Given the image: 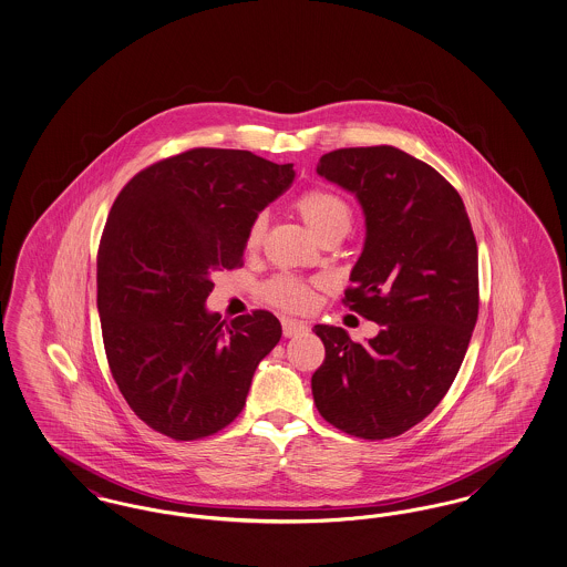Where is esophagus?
Returning <instances> with one entry per match:
<instances>
[{
	"label": "esophagus",
	"instance_id": "34e87169",
	"mask_svg": "<svg viewBox=\"0 0 567 567\" xmlns=\"http://www.w3.org/2000/svg\"><path fill=\"white\" fill-rule=\"evenodd\" d=\"M282 333H285L287 338L303 336V333H308V324L301 323V321H297V319L285 317V319H282Z\"/></svg>",
	"mask_w": 567,
	"mask_h": 567
}]
</instances>
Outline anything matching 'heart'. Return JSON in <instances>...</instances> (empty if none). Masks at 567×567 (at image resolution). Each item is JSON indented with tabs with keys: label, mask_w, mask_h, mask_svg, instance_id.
<instances>
[{
	"label": "heart",
	"mask_w": 567,
	"mask_h": 567,
	"mask_svg": "<svg viewBox=\"0 0 567 567\" xmlns=\"http://www.w3.org/2000/svg\"><path fill=\"white\" fill-rule=\"evenodd\" d=\"M297 215L306 223L317 240L329 234H342L351 229V208L349 204L327 189H310L296 199ZM266 234V215H257L246 231V246L255 248ZM266 299L285 310H306L312 301V289L293 276H276L264 287Z\"/></svg>",
	"instance_id": "b5f03b06"
}]
</instances>
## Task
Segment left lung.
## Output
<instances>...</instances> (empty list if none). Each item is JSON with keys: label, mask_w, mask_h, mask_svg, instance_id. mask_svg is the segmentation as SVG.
I'll list each match as a JSON object with an SVG mask.
<instances>
[{"label": "left lung", "mask_w": 567, "mask_h": 567, "mask_svg": "<svg viewBox=\"0 0 567 567\" xmlns=\"http://www.w3.org/2000/svg\"><path fill=\"white\" fill-rule=\"evenodd\" d=\"M317 174L363 210L344 303L380 331L359 344L342 327L315 324L324 344L315 404L344 433L393 437L421 423L457 377L478 319L476 238L457 190L400 148H340Z\"/></svg>", "instance_id": "1"}]
</instances>
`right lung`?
Instances as JSON below:
<instances>
[{"mask_svg":"<svg viewBox=\"0 0 567 567\" xmlns=\"http://www.w3.org/2000/svg\"><path fill=\"white\" fill-rule=\"evenodd\" d=\"M293 178V163L193 148L118 193L97 252V312L118 391L155 432L197 440L243 412L282 327L268 310L225 324L206 299L216 271L243 266L250 220Z\"/></svg>","mask_w":567,"mask_h":567,"instance_id":"1","label":"right lung"}]
</instances>
